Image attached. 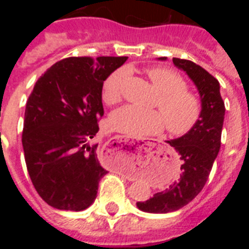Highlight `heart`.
I'll list each match as a JSON object with an SVG mask.
<instances>
[{
	"mask_svg": "<svg viewBox=\"0 0 249 249\" xmlns=\"http://www.w3.org/2000/svg\"><path fill=\"white\" fill-rule=\"evenodd\" d=\"M147 74L160 93L156 106L161 112L133 105L124 106L112 114L114 128L137 137L160 133L166 126L173 136H183L195 128L201 120L202 101L195 92L187 89L183 77L166 67L149 68ZM126 77V68H118L106 78L102 100L107 105L120 102Z\"/></svg>",
	"mask_w": 249,
	"mask_h": 249,
	"instance_id": "b5f03b06",
	"label": "heart"
}]
</instances>
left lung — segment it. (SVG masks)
Returning a JSON list of instances; mask_svg holds the SVG:
<instances>
[{
    "instance_id": "obj_1",
    "label": "left lung",
    "mask_w": 249,
    "mask_h": 249,
    "mask_svg": "<svg viewBox=\"0 0 249 249\" xmlns=\"http://www.w3.org/2000/svg\"><path fill=\"white\" fill-rule=\"evenodd\" d=\"M160 59L163 61L166 57H160ZM173 63L195 82L201 96L202 116L188 133L177 140L167 141L179 155L181 173L164 191L156 193L147 201L137 202V207L143 212L168 213L190 203L203 190L221 148L226 108L219 92V82L192 61L173 58Z\"/></svg>"
}]
</instances>
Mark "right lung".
<instances>
[{"mask_svg":"<svg viewBox=\"0 0 249 249\" xmlns=\"http://www.w3.org/2000/svg\"><path fill=\"white\" fill-rule=\"evenodd\" d=\"M127 57H68L37 80L26 103L22 146L28 175L51 207L83 211L107 173L97 158L102 86Z\"/></svg>","mask_w":249,"mask_h":249,"instance_id":"1","label":"right lung"}]
</instances>
